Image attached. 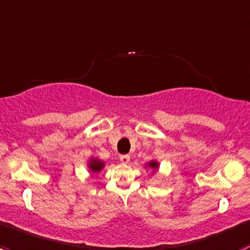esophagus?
<instances>
[{"mask_svg": "<svg viewBox=\"0 0 250 250\" xmlns=\"http://www.w3.org/2000/svg\"><path fill=\"white\" fill-rule=\"evenodd\" d=\"M120 160L122 163H128L130 161V156L129 155H121Z\"/></svg>", "mask_w": 250, "mask_h": 250, "instance_id": "esophagus-1", "label": "esophagus"}]
</instances>
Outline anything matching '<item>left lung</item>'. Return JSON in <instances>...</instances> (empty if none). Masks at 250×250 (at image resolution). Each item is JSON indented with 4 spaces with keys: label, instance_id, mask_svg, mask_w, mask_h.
<instances>
[{
    "label": "left lung",
    "instance_id": "1",
    "mask_svg": "<svg viewBox=\"0 0 250 250\" xmlns=\"http://www.w3.org/2000/svg\"><path fill=\"white\" fill-rule=\"evenodd\" d=\"M145 167H148L150 168L151 170H152V172H156V170L158 169V168H160V165H158V162L157 161H150V162L147 163V165L145 166Z\"/></svg>",
    "mask_w": 250,
    "mask_h": 250
}]
</instances>
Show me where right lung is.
Wrapping results in <instances>:
<instances>
[{
	"label": "right lung",
	"instance_id": "obj_1",
	"mask_svg": "<svg viewBox=\"0 0 250 250\" xmlns=\"http://www.w3.org/2000/svg\"><path fill=\"white\" fill-rule=\"evenodd\" d=\"M105 167V163L103 162L102 160H99V158H94L92 157L89 160V162H88V168H89V170L92 173H99L102 172L103 168Z\"/></svg>",
	"mask_w": 250,
	"mask_h": 250
}]
</instances>
